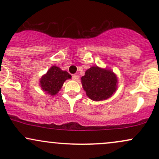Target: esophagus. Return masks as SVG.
I'll return each instance as SVG.
<instances>
[{
	"label": "esophagus",
	"instance_id": "obj_1",
	"mask_svg": "<svg viewBox=\"0 0 159 159\" xmlns=\"http://www.w3.org/2000/svg\"><path fill=\"white\" fill-rule=\"evenodd\" d=\"M72 79H73L74 81H77V80L78 79V75H72Z\"/></svg>",
	"mask_w": 159,
	"mask_h": 159
}]
</instances>
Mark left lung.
Here are the masks:
<instances>
[{"mask_svg":"<svg viewBox=\"0 0 159 159\" xmlns=\"http://www.w3.org/2000/svg\"><path fill=\"white\" fill-rule=\"evenodd\" d=\"M81 83L90 99L102 101L111 97L116 91L117 78L112 71L93 66L81 77Z\"/></svg>","mask_w":159,"mask_h":159,"instance_id":"left-lung-1","label":"left lung"}]
</instances>
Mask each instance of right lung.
<instances>
[{"label":"right lung","instance_id":"add662e5","mask_svg":"<svg viewBox=\"0 0 159 159\" xmlns=\"http://www.w3.org/2000/svg\"><path fill=\"white\" fill-rule=\"evenodd\" d=\"M69 78L71 75L66 71H62L59 67L54 66L40 79V85L47 93L54 96L61 90L66 80Z\"/></svg>","mask_w":159,"mask_h":159}]
</instances>
